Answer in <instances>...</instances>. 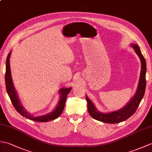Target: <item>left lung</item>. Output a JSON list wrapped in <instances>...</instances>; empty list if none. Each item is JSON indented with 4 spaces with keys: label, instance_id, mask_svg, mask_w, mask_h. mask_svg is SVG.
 Instances as JSON below:
<instances>
[{
    "label": "left lung",
    "instance_id": "obj_1",
    "mask_svg": "<svg viewBox=\"0 0 152 152\" xmlns=\"http://www.w3.org/2000/svg\"><path fill=\"white\" fill-rule=\"evenodd\" d=\"M131 46L133 48L134 51L139 57L141 61V71L139 82H138V88L135 95L131 101L126 104L124 108L114 112L108 113H102L99 112L95 108L88 96L86 95V101L88 102V110L89 114L93 118L96 120L107 123V124H118L123 121H125L130 118L134 113L136 112L137 108L139 106L140 101L144 95L145 89H146V63L139 47L137 44H133Z\"/></svg>",
    "mask_w": 152,
    "mask_h": 152
}]
</instances>
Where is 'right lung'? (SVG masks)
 <instances>
[{
    "mask_svg": "<svg viewBox=\"0 0 152 152\" xmlns=\"http://www.w3.org/2000/svg\"><path fill=\"white\" fill-rule=\"evenodd\" d=\"M11 56V51L10 52L7 56L6 63V74H5V83H6V88L7 91L8 95L14 107L15 108L19 114L23 117L26 118L31 120H33L35 121H40V122H48L53 119H57L63 112L64 105H65V101L67 95L69 94V92L71 91L72 88H61L59 90L60 94V99L58 102L56 109L53 111L47 114L46 115H40V116H34L29 114L26 110H25L23 106H22L21 103L19 101L18 93L16 92L15 88L13 83L11 71H10V57Z\"/></svg>",
    "mask_w": 152,
    "mask_h": 152,
    "instance_id": "1",
    "label": "right lung"
}]
</instances>
